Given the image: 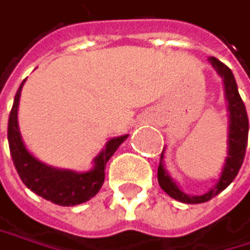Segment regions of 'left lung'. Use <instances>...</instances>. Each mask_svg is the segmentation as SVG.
<instances>
[{
  "mask_svg": "<svg viewBox=\"0 0 250 250\" xmlns=\"http://www.w3.org/2000/svg\"><path fill=\"white\" fill-rule=\"evenodd\" d=\"M208 61L211 65L216 69V72L222 76L224 83H225V96L228 100V109H229V148H228V157L225 168L222 171L217 185L210 189L207 193L201 195V196H190L186 195L185 192H181L180 188L177 186L175 181L169 177V174L163 168V151L160 154V162H159V169H157V180L160 188L165 190L171 198L180 201V203H186V204H201L210 201L214 198L217 193H220L224 189H227L235 175L238 174L240 168H242V163L245 160L246 154V147H248V133H249V120H248V112L246 106L238 94L237 90V82L234 79V75L228 65H225L222 61H219L214 57H210Z\"/></svg>",
  "mask_w": 250,
  "mask_h": 250,
  "instance_id": "1",
  "label": "left lung"
}]
</instances>
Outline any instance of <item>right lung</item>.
<instances>
[{"label":"right lung","mask_w":250,"mask_h":250,"mask_svg":"<svg viewBox=\"0 0 250 250\" xmlns=\"http://www.w3.org/2000/svg\"><path fill=\"white\" fill-rule=\"evenodd\" d=\"M25 82V81H23ZM15 96L13 108L8 117V147H10V154L15 163V168L23 181V185L31 189L39 196L51 201L54 204L70 207L82 204L85 201L93 198L102 188L104 181V168L111 159V156L117 151L120 144L127 139V135L118 136L111 139L104 148L94 160V168L90 172L78 174L73 171H62L55 169L39 162L34 156L30 154L23 146L19 127H18V106L22 85Z\"/></svg>","instance_id":"obj_1"}]
</instances>
